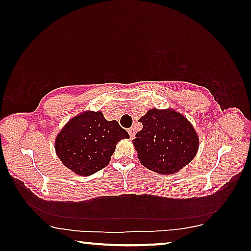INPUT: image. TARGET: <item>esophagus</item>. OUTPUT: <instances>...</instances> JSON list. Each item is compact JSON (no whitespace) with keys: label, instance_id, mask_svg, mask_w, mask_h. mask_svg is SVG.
<instances>
[{"label":"esophagus","instance_id":"1","mask_svg":"<svg viewBox=\"0 0 251 251\" xmlns=\"http://www.w3.org/2000/svg\"><path fill=\"white\" fill-rule=\"evenodd\" d=\"M128 134H129V137L133 139L134 136H135V129L134 127H130V128H128Z\"/></svg>","mask_w":251,"mask_h":251}]
</instances>
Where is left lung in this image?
Returning a JSON list of instances; mask_svg holds the SVG:
<instances>
[{"label":"left lung","mask_w":251,"mask_h":251,"mask_svg":"<svg viewBox=\"0 0 251 251\" xmlns=\"http://www.w3.org/2000/svg\"><path fill=\"white\" fill-rule=\"evenodd\" d=\"M143 129L133 144L143 166L164 175H173L196 156L199 137L182 114L173 108H151L139 118Z\"/></svg>","instance_id":"8db88e82"}]
</instances>
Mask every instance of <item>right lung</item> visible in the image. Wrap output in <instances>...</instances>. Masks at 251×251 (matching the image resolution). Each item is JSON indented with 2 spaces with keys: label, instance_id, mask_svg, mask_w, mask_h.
Wrapping results in <instances>:
<instances>
[{
  "label": "right lung",
  "instance_id": "obj_1",
  "mask_svg": "<svg viewBox=\"0 0 251 251\" xmlns=\"http://www.w3.org/2000/svg\"><path fill=\"white\" fill-rule=\"evenodd\" d=\"M129 138L116 121L103 113L85 110L66 123L55 138V151L65 167L79 176H90L109 164L116 144Z\"/></svg>",
  "mask_w": 251,
  "mask_h": 251
}]
</instances>
